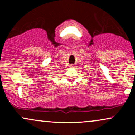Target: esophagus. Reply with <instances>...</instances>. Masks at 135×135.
<instances>
[{
  "label": "esophagus",
  "mask_w": 135,
  "mask_h": 135,
  "mask_svg": "<svg viewBox=\"0 0 135 135\" xmlns=\"http://www.w3.org/2000/svg\"><path fill=\"white\" fill-rule=\"evenodd\" d=\"M74 65H70V67H71V68H72V67H74Z\"/></svg>",
  "instance_id": "esophagus-1"
}]
</instances>
